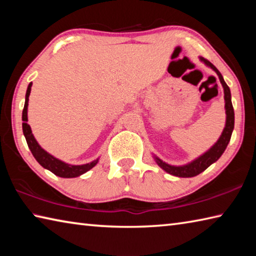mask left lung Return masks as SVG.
Masks as SVG:
<instances>
[{"instance_id":"8db88e82","label":"left lung","mask_w":256,"mask_h":256,"mask_svg":"<svg viewBox=\"0 0 256 256\" xmlns=\"http://www.w3.org/2000/svg\"><path fill=\"white\" fill-rule=\"evenodd\" d=\"M198 58H200L202 63H204V66L210 68L211 70H214L216 73V76H218L220 80V84L222 86L224 94V112H226V124H224L222 136H219L216 144L212 146L210 149H208L204 154L198 156V158L193 159L192 162H190L188 164L175 166V164H167L166 162H162V159L157 157L154 154H154L152 157L154 159L156 164H157L162 170H164V172L172 176L183 177V178H186V177H194L198 174H201V172H204L210 164L216 162V160L222 157L224 151L227 148L229 141H230L232 133L234 130V124H235V114H234V108L232 104L230 89H229V86H227L226 82H224L222 73L218 71V68H216L214 64L210 63L208 60L201 58V56Z\"/></svg>"}]
</instances>
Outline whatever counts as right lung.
<instances>
[{"label": "right lung", "mask_w": 256, "mask_h": 256, "mask_svg": "<svg viewBox=\"0 0 256 256\" xmlns=\"http://www.w3.org/2000/svg\"><path fill=\"white\" fill-rule=\"evenodd\" d=\"M32 82H30L28 84L27 92H26L24 107L22 110V120H24L22 131H24V136L26 138V141H27V144L29 146L30 151H32L34 159H36L38 164L44 167L45 170H48L56 176L63 177V178H73V177L80 176L92 170V168H94L98 164L99 158L84 164H68L66 162H63V160L54 157V156L50 154V152H47V151L45 149H42L40 144H38L37 140L34 136L32 128H30V125L27 123L28 122V102H29L30 92H32Z\"/></svg>", "instance_id": "obj_1"}]
</instances>
